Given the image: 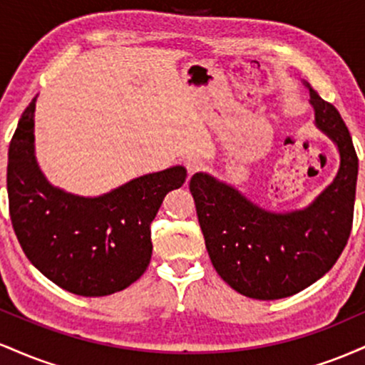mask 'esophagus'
<instances>
[{"label":"esophagus","mask_w":365,"mask_h":365,"mask_svg":"<svg viewBox=\"0 0 365 365\" xmlns=\"http://www.w3.org/2000/svg\"><path fill=\"white\" fill-rule=\"evenodd\" d=\"M204 170V161L200 158H188L187 159V171L188 175H194L197 171Z\"/></svg>","instance_id":"esophagus-1"}]
</instances>
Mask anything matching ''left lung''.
I'll list each match as a JSON object with an SVG mask.
<instances>
[{
  "mask_svg": "<svg viewBox=\"0 0 365 365\" xmlns=\"http://www.w3.org/2000/svg\"><path fill=\"white\" fill-rule=\"evenodd\" d=\"M304 83L311 92L314 123L340 153L336 177L307 207L267 211L211 175L190 178L212 266L223 282L250 299H284L311 287L334 266L350 237L359 173L354 142L336 108Z\"/></svg>",
  "mask_w": 365,
  "mask_h": 365,
  "instance_id": "left-lung-1",
  "label": "left lung"
}]
</instances>
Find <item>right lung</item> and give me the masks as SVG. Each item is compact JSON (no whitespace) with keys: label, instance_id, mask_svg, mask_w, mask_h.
<instances>
[{"label":"right lung","instance_id":"1","mask_svg":"<svg viewBox=\"0 0 365 365\" xmlns=\"http://www.w3.org/2000/svg\"><path fill=\"white\" fill-rule=\"evenodd\" d=\"M36 99L25 108L8 150L10 216L22 250L46 278L82 297L123 290L148 269L150 223L163 199L187 178L183 166L142 175L98 197L51 185L34 148Z\"/></svg>","mask_w":365,"mask_h":365}]
</instances>
